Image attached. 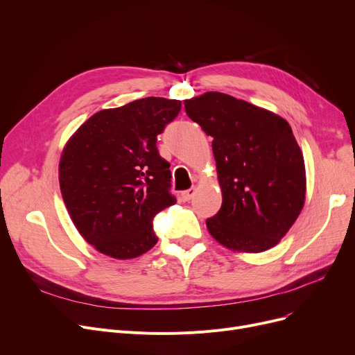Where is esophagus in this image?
<instances>
[{
    "label": "esophagus",
    "instance_id": "34e87169",
    "mask_svg": "<svg viewBox=\"0 0 355 355\" xmlns=\"http://www.w3.org/2000/svg\"><path fill=\"white\" fill-rule=\"evenodd\" d=\"M194 194H196V189H189V190H185V191H182V200L184 201H190L193 197H194Z\"/></svg>",
    "mask_w": 355,
    "mask_h": 355
}]
</instances>
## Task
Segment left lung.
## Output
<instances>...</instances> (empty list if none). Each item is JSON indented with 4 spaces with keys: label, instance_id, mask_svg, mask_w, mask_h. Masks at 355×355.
I'll return each mask as SVG.
<instances>
[{
    "label": "left lung",
    "instance_id": "left-lung-1",
    "mask_svg": "<svg viewBox=\"0 0 355 355\" xmlns=\"http://www.w3.org/2000/svg\"><path fill=\"white\" fill-rule=\"evenodd\" d=\"M207 135L223 193L210 234L230 249L259 253L273 248L305 201V164L289 123L272 112L220 92L184 101Z\"/></svg>",
    "mask_w": 355,
    "mask_h": 355
}]
</instances>
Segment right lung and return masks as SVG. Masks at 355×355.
<instances>
[{"label":"right lung","mask_w":355,"mask_h":355,"mask_svg":"<svg viewBox=\"0 0 355 355\" xmlns=\"http://www.w3.org/2000/svg\"><path fill=\"white\" fill-rule=\"evenodd\" d=\"M180 110V101L154 96L101 110L63 149L64 204L79 233L101 253L132 259L157 243L154 217L177 202L157 137Z\"/></svg>","instance_id":"add662e5"}]
</instances>
